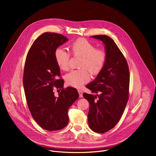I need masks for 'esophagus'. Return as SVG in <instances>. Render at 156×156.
<instances>
[{
	"label": "esophagus",
	"mask_w": 156,
	"mask_h": 156,
	"mask_svg": "<svg viewBox=\"0 0 156 156\" xmlns=\"http://www.w3.org/2000/svg\"><path fill=\"white\" fill-rule=\"evenodd\" d=\"M78 92L79 93V96L80 98H83V92L80 90H78Z\"/></svg>",
	"instance_id": "esophagus-1"
}]
</instances>
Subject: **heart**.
Listing matches in <instances>:
<instances>
[{
    "label": "heart",
    "instance_id": "1",
    "mask_svg": "<svg viewBox=\"0 0 156 156\" xmlns=\"http://www.w3.org/2000/svg\"><path fill=\"white\" fill-rule=\"evenodd\" d=\"M72 54L82 57L80 70H72L65 76L66 83L75 87H80L90 80V71L93 74L98 73L104 67L106 54L104 51L96 49L94 44L85 39H78L70 45ZM55 61L62 70L69 68L70 54L62 48H57L54 52Z\"/></svg>",
    "mask_w": 156,
    "mask_h": 156
}]
</instances>
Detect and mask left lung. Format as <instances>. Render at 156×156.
<instances>
[{
	"label": "left lung",
	"mask_w": 156,
	"mask_h": 156,
	"mask_svg": "<svg viewBox=\"0 0 156 156\" xmlns=\"http://www.w3.org/2000/svg\"><path fill=\"white\" fill-rule=\"evenodd\" d=\"M91 37L103 42L106 60L96 79L86 85L93 93L100 94L84 93L83 96L90 103L89 126L94 132L103 133L113 128L123 114L129 96V69L124 55L112 38L105 35Z\"/></svg>",
	"instance_id": "obj_1"
}]
</instances>
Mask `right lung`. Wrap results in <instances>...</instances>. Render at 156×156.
<instances>
[{
	"mask_svg": "<svg viewBox=\"0 0 156 156\" xmlns=\"http://www.w3.org/2000/svg\"><path fill=\"white\" fill-rule=\"evenodd\" d=\"M68 41L60 34L44 33L35 40L25 61L23 82L27 104L34 120L48 131L67 125L68 110L79 97L76 89L65 90L64 81L57 80L60 72L54 52ZM54 86L62 89L58 97L54 95Z\"/></svg>",
	"mask_w": 156,
	"mask_h": 156,
	"instance_id": "obj_1",
	"label": "right lung"
}]
</instances>
